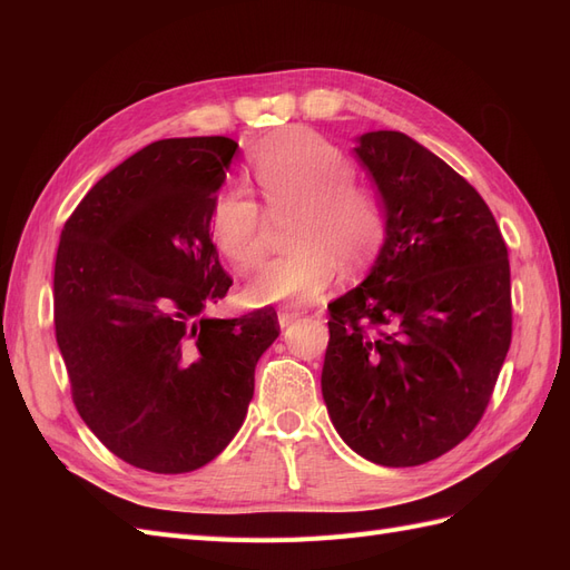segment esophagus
I'll return each instance as SVG.
<instances>
[{"mask_svg": "<svg viewBox=\"0 0 570 570\" xmlns=\"http://www.w3.org/2000/svg\"><path fill=\"white\" fill-rule=\"evenodd\" d=\"M304 316V312H299V308H281V314H278V323H281V327H287V325H292L295 321H299Z\"/></svg>", "mask_w": 570, "mask_h": 570, "instance_id": "obj_1", "label": "esophagus"}]
</instances>
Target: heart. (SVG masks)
<instances>
[{"label": "heart", "instance_id": "obj_1", "mask_svg": "<svg viewBox=\"0 0 570 570\" xmlns=\"http://www.w3.org/2000/svg\"><path fill=\"white\" fill-rule=\"evenodd\" d=\"M252 176L273 212L297 209L289 254L273 258L245 287L252 304L308 302L327 289L340 264L364 268L385 239L377 189L354 180L352 159L314 130L289 128L254 151ZM262 206L245 187H223L209 212V233L228 262L247 271L264 256Z\"/></svg>", "mask_w": 570, "mask_h": 570}]
</instances>
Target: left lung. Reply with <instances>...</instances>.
I'll return each instance as SVG.
<instances>
[{
  "instance_id": "8db88e82",
  "label": "left lung",
  "mask_w": 570,
  "mask_h": 570,
  "mask_svg": "<svg viewBox=\"0 0 570 570\" xmlns=\"http://www.w3.org/2000/svg\"><path fill=\"white\" fill-rule=\"evenodd\" d=\"M354 147L385 206L366 281L335 299L321 390L340 438L404 469L473 433L511 344L504 237L475 187L396 130Z\"/></svg>"
}]
</instances>
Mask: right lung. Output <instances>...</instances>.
Returning a JSON list of instances; mask_svg holds the SVG:
<instances>
[{"label": "right lung", "instance_id": "add662e5", "mask_svg": "<svg viewBox=\"0 0 570 570\" xmlns=\"http://www.w3.org/2000/svg\"><path fill=\"white\" fill-rule=\"evenodd\" d=\"M237 142L170 137L135 151L66 220L55 264L57 344L73 404L135 469L189 473L247 416L278 316L209 318L233 285L209 212Z\"/></svg>", "mask_w": 570, "mask_h": 570}]
</instances>
